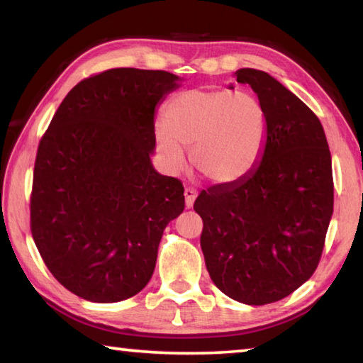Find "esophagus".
I'll return each instance as SVG.
<instances>
[{
	"label": "esophagus",
	"mask_w": 363,
	"mask_h": 363,
	"mask_svg": "<svg viewBox=\"0 0 363 363\" xmlns=\"http://www.w3.org/2000/svg\"><path fill=\"white\" fill-rule=\"evenodd\" d=\"M184 196H186V206L192 208L194 201L196 199V190L192 189V187H186V189H184Z\"/></svg>",
	"instance_id": "obj_1"
}]
</instances>
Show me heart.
Masks as SVG:
<instances>
[{"mask_svg": "<svg viewBox=\"0 0 363 363\" xmlns=\"http://www.w3.org/2000/svg\"><path fill=\"white\" fill-rule=\"evenodd\" d=\"M267 116L259 101L232 91H190L167 108V123H158V152L169 167L182 163V149L199 173L218 184L240 179L261 157Z\"/></svg>", "mask_w": 363, "mask_h": 363, "instance_id": "heart-1", "label": "heart"}]
</instances>
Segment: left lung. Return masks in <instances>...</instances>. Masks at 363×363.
Returning a JSON list of instances; mask_svg holds the SVG:
<instances>
[{"label": "left lung", "mask_w": 363, "mask_h": 363, "mask_svg": "<svg viewBox=\"0 0 363 363\" xmlns=\"http://www.w3.org/2000/svg\"><path fill=\"white\" fill-rule=\"evenodd\" d=\"M267 116L261 162L240 179L201 190L194 210L206 269L238 303L284 299L312 277L333 214V171L320 120L269 73L235 72Z\"/></svg>", "instance_id": "8db88e82"}]
</instances>
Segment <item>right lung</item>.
Returning <instances> with one entry per match:
<instances>
[{
    "mask_svg": "<svg viewBox=\"0 0 363 363\" xmlns=\"http://www.w3.org/2000/svg\"><path fill=\"white\" fill-rule=\"evenodd\" d=\"M177 79L130 67L96 73L65 96L43 134L30 229L49 272L79 298L138 294L164 227L184 211L182 182L150 163L157 104Z\"/></svg>",
    "mask_w": 363,
    "mask_h": 363,
    "instance_id": "obj_1",
    "label": "right lung"
}]
</instances>
